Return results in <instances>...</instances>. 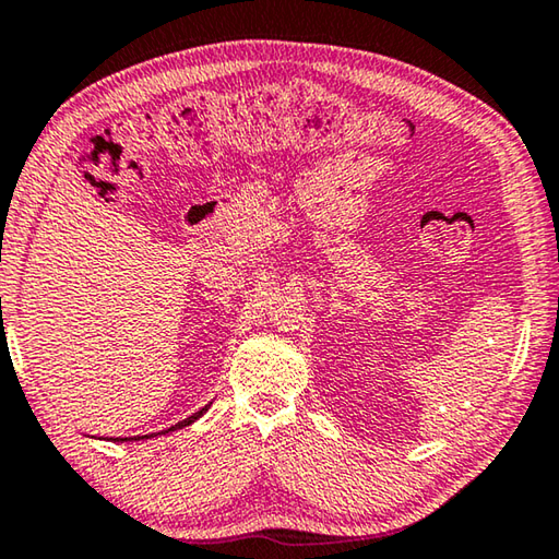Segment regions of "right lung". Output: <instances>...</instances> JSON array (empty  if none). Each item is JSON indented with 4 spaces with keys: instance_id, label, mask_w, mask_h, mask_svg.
I'll use <instances>...</instances> for the list:
<instances>
[{
    "instance_id": "obj_1",
    "label": "right lung",
    "mask_w": 559,
    "mask_h": 559,
    "mask_svg": "<svg viewBox=\"0 0 559 559\" xmlns=\"http://www.w3.org/2000/svg\"><path fill=\"white\" fill-rule=\"evenodd\" d=\"M206 409H210V404H206V406H202V409L200 412H194L192 416H189V419H185V421H179V424H175V427L173 429H182V427H187V424H192L194 419H200V416L206 412ZM140 439V437H138ZM112 441H130V439H112Z\"/></svg>"
}]
</instances>
